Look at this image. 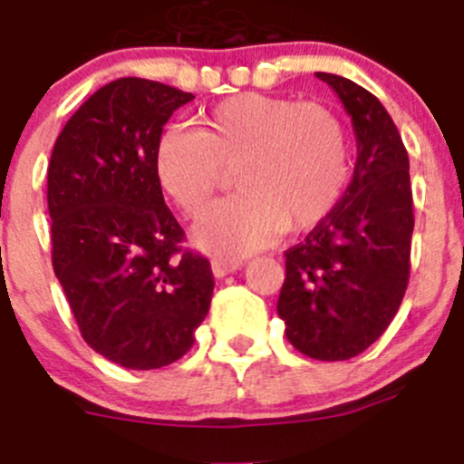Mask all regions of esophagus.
Masks as SVG:
<instances>
[{"label":"esophagus","mask_w":464,"mask_h":464,"mask_svg":"<svg viewBox=\"0 0 464 464\" xmlns=\"http://www.w3.org/2000/svg\"><path fill=\"white\" fill-rule=\"evenodd\" d=\"M237 268H240V261H237V258H212V273H215V277H227V275L236 273Z\"/></svg>","instance_id":"esophagus-1"}]
</instances>
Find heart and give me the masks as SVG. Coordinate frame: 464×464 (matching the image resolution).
Instances as JSON below:
<instances>
[{
  "label": "heart",
  "instance_id": "b5f03b06",
  "mask_svg": "<svg viewBox=\"0 0 464 464\" xmlns=\"http://www.w3.org/2000/svg\"><path fill=\"white\" fill-rule=\"evenodd\" d=\"M233 166L240 194L194 227L196 245L219 256L268 247L286 228L307 231L335 210L349 182L346 129L321 103L245 92L208 108L201 129H166L154 148L161 189L189 217Z\"/></svg>",
  "mask_w": 464,
  "mask_h": 464
}]
</instances>
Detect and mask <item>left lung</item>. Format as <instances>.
Listing matches in <instances>:
<instances>
[{"label": "left lung", "instance_id": "1", "mask_svg": "<svg viewBox=\"0 0 464 464\" xmlns=\"http://www.w3.org/2000/svg\"><path fill=\"white\" fill-rule=\"evenodd\" d=\"M352 118L356 166L335 210L286 252L277 314L316 361H346L382 337L409 282L414 203L409 157L386 108L349 78L316 73Z\"/></svg>", "mask_w": 464, "mask_h": 464}]
</instances>
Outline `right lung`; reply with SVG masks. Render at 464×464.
<instances>
[{
    "mask_svg": "<svg viewBox=\"0 0 464 464\" xmlns=\"http://www.w3.org/2000/svg\"><path fill=\"white\" fill-rule=\"evenodd\" d=\"M191 99L118 78L71 115L50 157L53 268L82 340L129 370L185 356L210 310V261L180 247L185 231L154 173L164 124Z\"/></svg>",
    "mask_w": 464,
    "mask_h": 464,
    "instance_id": "obj_1",
    "label": "right lung"
}]
</instances>
